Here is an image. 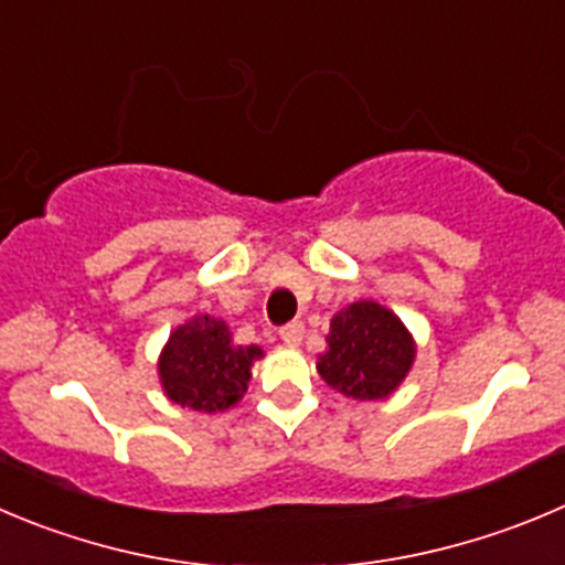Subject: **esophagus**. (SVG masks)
Here are the masks:
<instances>
[{
  "instance_id": "34e87169",
  "label": "esophagus",
  "mask_w": 565,
  "mask_h": 565,
  "mask_svg": "<svg viewBox=\"0 0 565 565\" xmlns=\"http://www.w3.org/2000/svg\"><path fill=\"white\" fill-rule=\"evenodd\" d=\"M279 338H282L288 347H297V343L305 338V324L302 321H291V324H286L282 330H279Z\"/></svg>"
}]
</instances>
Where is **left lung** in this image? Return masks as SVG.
<instances>
[{"label":"left lung","mask_w":565,"mask_h":565,"mask_svg":"<svg viewBox=\"0 0 565 565\" xmlns=\"http://www.w3.org/2000/svg\"><path fill=\"white\" fill-rule=\"evenodd\" d=\"M319 374L352 399H383L405 380L413 363L411 332L377 302H354L330 321Z\"/></svg>","instance_id":"8db88e82"}]
</instances>
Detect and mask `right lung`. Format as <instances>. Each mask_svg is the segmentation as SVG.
I'll return each mask as SVG.
<instances>
[{
  "label": "right lung",
  "instance_id": "obj_1",
  "mask_svg": "<svg viewBox=\"0 0 565 565\" xmlns=\"http://www.w3.org/2000/svg\"><path fill=\"white\" fill-rule=\"evenodd\" d=\"M257 347L233 343L227 324L213 316H196L171 332L160 354V383L171 402L191 411L216 413L246 394Z\"/></svg>",
  "mask_w": 565,
  "mask_h": 565
}]
</instances>
